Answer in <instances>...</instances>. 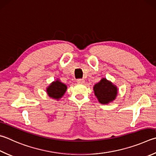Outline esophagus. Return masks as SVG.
Wrapping results in <instances>:
<instances>
[{
  "label": "esophagus",
  "mask_w": 156,
  "mask_h": 156,
  "mask_svg": "<svg viewBox=\"0 0 156 156\" xmlns=\"http://www.w3.org/2000/svg\"><path fill=\"white\" fill-rule=\"evenodd\" d=\"M77 83L78 84H84V83H85V81H84V79H79V80H77Z\"/></svg>",
  "instance_id": "1"
}]
</instances>
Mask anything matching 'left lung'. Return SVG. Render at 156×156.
<instances>
[{"label":"left lung","mask_w":156,"mask_h":156,"mask_svg":"<svg viewBox=\"0 0 156 156\" xmlns=\"http://www.w3.org/2000/svg\"><path fill=\"white\" fill-rule=\"evenodd\" d=\"M93 91L99 102L108 104L112 102L118 94V88L111 81L103 78L93 86Z\"/></svg>","instance_id":"1"}]
</instances>
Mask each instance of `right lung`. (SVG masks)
I'll use <instances>...</instances> for the list:
<instances>
[{
    "label": "right lung",
    "mask_w": 156,
    "mask_h": 156,
    "mask_svg": "<svg viewBox=\"0 0 156 156\" xmlns=\"http://www.w3.org/2000/svg\"><path fill=\"white\" fill-rule=\"evenodd\" d=\"M67 89L66 84L62 83L58 78H56V80L52 82L49 86L47 87L46 93L49 98L59 100L66 93Z\"/></svg>",
    "instance_id": "1"
}]
</instances>
